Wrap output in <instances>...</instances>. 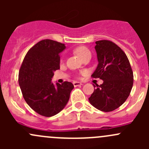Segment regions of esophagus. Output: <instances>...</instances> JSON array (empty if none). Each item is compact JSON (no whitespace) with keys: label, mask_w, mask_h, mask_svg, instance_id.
<instances>
[{"label":"esophagus","mask_w":149,"mask_h":149,"mask_svg":"<svg viewBox=\"0 0 149 149\" xmlns=\"http://www.w3.org/2000/svg\"><path fill=\"white\" fill-rule=\"evenodd\" d=\"M73 86H74L75 87L76 86H81L82 84L81 83V82H78V81H73Z\"/></svg>","instance_id":"obj_1"}]
</instances>
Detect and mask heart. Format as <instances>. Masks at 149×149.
<instances>
[{"mask_svg": "<svg viewBox=\"0 0 149 149\" xmlns=\"http://www.w3.org/2000/svg\"><path fill=\"white\" fill-rule=\"evenodd\" d=\"M74 52L75 53H76L78 56L80 57L81 59H83L84 57L86 55H88V54H91L90 53L89 49L84 46L78 47H76V49H74Z\"/></svg>", "mask_w": 149, "mask_h": 149, "instance_id": "1", "label": "heart"}]
</instances>
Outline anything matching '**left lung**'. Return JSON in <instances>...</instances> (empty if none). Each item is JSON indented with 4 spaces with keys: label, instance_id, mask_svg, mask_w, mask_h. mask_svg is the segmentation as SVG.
I'll list each match as a JSON object with an SVG mask.
<instances>
[{
    "label": "left lung",
    "instance_id": "8db88e82",
    "mask_svg": "<svg viewBox=\"0 0 149 149\" xmlns=\"http://www.w3.org/2000/svg\"><path fill=\"white\" fill-rule=\"evenodd\" d=\"M95 43L99 63L91 77L100 78L104 82L96 84L88 100L97 109L111 112L120 107L130 95L133 73L127 55L115 43L105 40Z\"/></svg>",
    "mask_w": 149,
    "mask_h": 149
}]
</instances>
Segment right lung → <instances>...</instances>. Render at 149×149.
Wrapping results in <instances>:
<instances>
[{"label": "right lung", "instance_id": "right-lung-1", "mask_svg": "<svg viewBox=\"0 0 149 149\" xmlns=\"http://www.w3.org/2000/svg\"><path fill=\"white\" fill-rule=\"evenodd\" d=\"M65 45L43 40L30 48L19 73V84L27 104L39 115L52 117L59 113L70 98L73 84L64 81L54 86V71L60 69V53Z\"/></svg>", "mask_w": 149, "mask_h": 149}]
</instances>
